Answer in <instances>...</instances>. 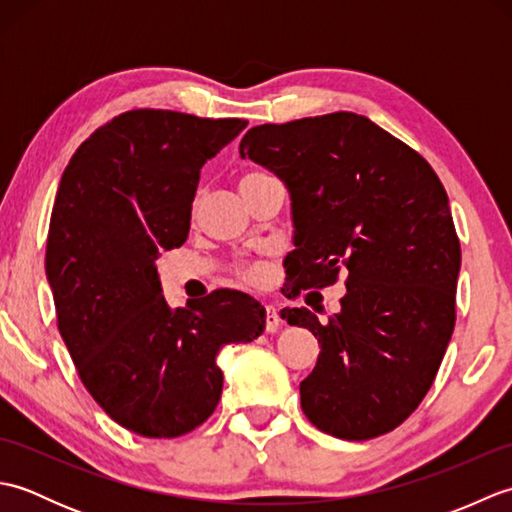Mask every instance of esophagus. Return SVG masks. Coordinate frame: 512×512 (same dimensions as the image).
<instances>
[{
	"label": "esophagus",
	"mask_w": 512,
	"mask_h": 512,
	"mask_svg": "<svg viewBox=\"0 0 512 512\" xmlns=\"http://www.w3.org/2000/svg\"><path fill=\"white\" fill-rule=\"evenodd\" d=\"M279 312L275 306H266V332H277L279 330Z\"/></svg>",
	"instance_id": "obj_1"
}]
</instances>
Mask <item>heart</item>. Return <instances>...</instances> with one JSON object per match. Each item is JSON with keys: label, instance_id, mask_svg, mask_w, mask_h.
I'll list each match as a JSON object with an SVG mask.
<instances>
[{"label": "heart", "instance_id": "obj_1", "mask_svg": "<svg viewBox=\"0 0 512 512\" xmlns=\"http://www.w3.org/2000/svg\"><path fill=\"white\" fill-rule=\"evenodd\" d=\"M266 176H268V173H264V171H246L244 176L239 178V187H244V184H250V182H255V180H262ZM239 277L250 281V284H257V281H262V270L253 268V266L242 268V270H239Z\"/></svg>", "mask_w": 512, "mask_h": 512}]
</instances>
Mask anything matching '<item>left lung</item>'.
<instances>
[{"label":"left lung","mask_w":512,"mask_h":512,"mask_svg":"<svg viewBox=\"0 0 512 512\" xmlns=\"http://www.w3.org/2000/svg\"><path fill=\"white\" fill-rule=\"evenodd\" d=\"M239 154L290 191L286 297L332 286L347 270L341 312L328 323L308 308L281 310L321 345L299 385L303 413L343 440L394 431L427 396L455 328L462 253L440 178L352 112L257 125Z\"/></svg>","instance_id":"obj_1"}]
</instances>
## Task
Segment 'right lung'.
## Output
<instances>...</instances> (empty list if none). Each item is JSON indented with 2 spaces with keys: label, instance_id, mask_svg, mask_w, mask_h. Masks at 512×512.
Returning <instances> with one entry per match:
<instances>
[{
  "label": "right lung",
  "instance_id": "obj_1",
  "mask_svg": "<svg viewBox=\"0 0 512 512\" xmlns=\"http://www.w3.org/2000/svg\"><path fill=\"white\" fill-rule=\"evenodd\" d=\"M246 125L132 110L96 129L61 176L46 246L59 332L85 389L138 436L200 427L222 396L217 354L266 328L262 303L237 290L171 310L156 268L189 235L202 165Z\"/></svg>",
  "mask_w": 512,
  "mask_h": 512
}]
</instances>
